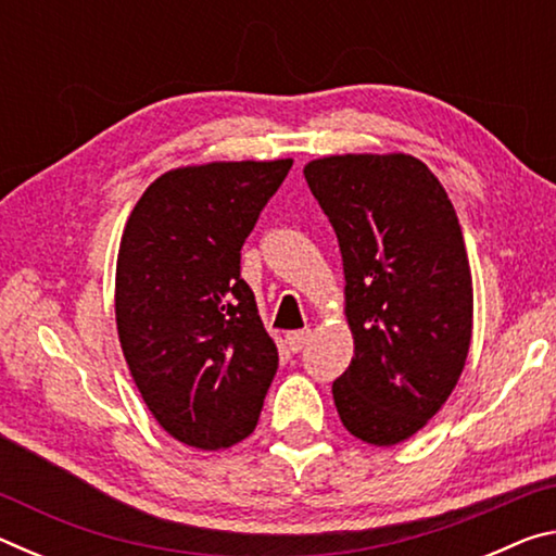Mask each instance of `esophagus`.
<instances>
[{
    "label": "esophagus",
    "mask_w": 556,
    "mask_h": 556,
    "mask_svg": "<svg viewBox=\"0 0 556 556\" xmlns=\"http://www.w3.org/2000/svg\"><path fill=\"white\" fill-rule=\"evenodd\" d=\"M308 341H312V331H308V328H304V331H291V333H287V345H289L291 353L304 351Z\"/></svg>",
    "instance_id": "34e87169"
}]
</instances>
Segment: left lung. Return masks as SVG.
<instances>
[{"label":"left lung","instance_id":"8db88e82","mask_svg":"<svg viewBox=\"0 0 556 556\" xmlns=\"http://www.w3.org/2000/svg\"><path fill=\"white\" fill-rule=\"evenodd\" d=\"M331 220L355 355L333 382L343 427L394 446L441 409L464 372L473 281L454 203L409 154H336L304 166Z\"/></svg>","mask_w":556,"mask_h":556}]
</instances>
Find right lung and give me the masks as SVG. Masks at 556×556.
Segmentation results:
<instances>
[{
  "label": "right lung",
  "mask_w": 556,
  "mask_h": 556,
  "mask_svg": "<svg viewBox=\"0 0 556 556\" xmlns=\"http://www.w3.org/2000/svg\"><path fill=\"white\" fill-rule=\"evenodd\" d=\"M289 168L291 159L172 168L122 232V353L159 427L186 446L228 448L257 427L279 355L240 250Z\"/></svg>",
  "instance_id": "1"
}]
</instances>
